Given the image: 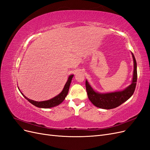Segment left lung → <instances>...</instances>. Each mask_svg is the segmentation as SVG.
<instances>
[{
  "instance_id": "left-lung-1",
  "label": "left lung",
  "mask_w": 150,
  "mask_h": 150,
  "mask_svg": "<svg viewBox=\"0 0 150 150\" xmlns=\"http://www.w3.org/2000/svg\"><path fill=\"white\" fill-rule=\"evenodd\" d=\"M132 56L134 61V72L132 83L122 91L100 94L95 92L88 84V81H86V88L88 98L94 106L106 110L115 108L128 100L133 94L137 82V61L133 53Z\"/></svg>"
}]
</instances>
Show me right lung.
<instances>
[{
    "mask_svg": "<svg viewBox=\"0 0 150 150\" xmlns=\"http://www.w3.org/2000/svg\"><path fill=\"white\" fill-rule=\"evenodd\" d=\"M74 75H71L69 76V78H68V80L67 81V83H66L64 89L62 91V92L58 94L57 96L56 97H54V98L49 99V100L47 101H35L33 100H31V99H28L27 97H25L24 95L22 93V94L23 95L24 97L28 100L29 102H30L31 104H33V105L37 106L38 108H52L54 106H56L60 104L64 100V99L66 96H67V94L68 93V91H69V88L70 86V84L71 82V80L72 77H73Z\"/></svg>",
    "mask_w": 150,
    "mask_h": 150,
    "instance_id": "1",
    "label": "right lung"
}]
</instances>
